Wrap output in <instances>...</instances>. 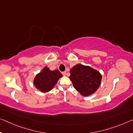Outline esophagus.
<instances>
[{
  "instance_id": "esophagus-1",
  "label": "esophagus",
  "mask_w": 133,
  "mask_h": 133,
  "mask_svg": "<svg viewBox=\"0 0 133 133\" xmlns=\"http://www.w3.org/2000/svg\"><path fill=\"white\" fill-rule=\"evenodd\" d=\"M62 75H63V76H65L66 75V71H63L62 72Z\"/></svg>"
}]
</instances>
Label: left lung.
Listing matches in <instances>:
<instances>
[{
  "mask_svg": "<svg viewBox=\"0 0 133 133\" xmlns=\"http://www.w3.org/2000/svg\"><path fill=\"white\" fill-rule=\"evenodd\" d=\"M69 78L82 95L87 96L96 91L101 85L100 73L89 66L77 64L70 70Z\"/></svg>",
  "mask_w": 133,
  "mask_h": 133,
  "instance_id": "1",
  "label": "left lung"
}]
</instances>
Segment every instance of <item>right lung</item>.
I'll return each instance as SVG.
<instances>
[{
	"label": "right lung",
	"mask_w": 133,
	"mask_h": 133,
	"mask_svg": "<svg viewBox=\"0 0 133 133\" xmlns=\"http://www.w3.org/2000/svg\"><path fill=\"white\" fill-rule=\"evenodd\" d=\"M62 77V74L58 70L51 71L48 67H45L41 72L37 75L34 84L41 92H47L52 89Z\"/></svg>",
	"instance_id": "right-lung-1"
}]
</instances>
